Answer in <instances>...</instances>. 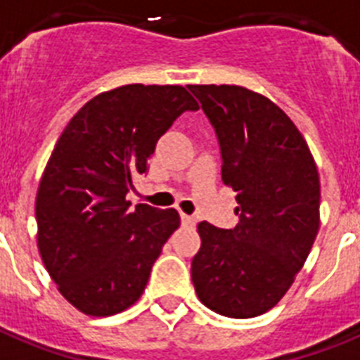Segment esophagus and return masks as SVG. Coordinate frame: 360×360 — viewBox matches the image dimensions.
I'll return each mask as SVG.
<instances>
[{
	"label": "esophagus",
	"instance_id": "1",
	"mask_svg": "<svg viewBox=\"0 0 360 360\" xmlns=\"http://www.w3.org/2000/svg\"><path fill=\"white\" fill-rule=\"evenodd\" d=\"M180 217H182L184 226H195V224H197V219H195L193 215H186V213H182Z\"/></svg>",
	"mask_w": 360,
	"mask_h": 360
}]
</instances>
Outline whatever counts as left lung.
Here are the masks:
<instances>
[{"instance_id": "obj_1", "label": "left lung", "mask_w": 360, "mask_h": 360, "mask_svg": "<svg viewBox=\"0 0 360 360\" xmlns=\"http://www.w3.org/2000/svg\"><path fill=\"white\" fill-rule=\"evenodd\" d=\"M215 129L222 182L239 222L198 224L191 280L202 304L230 319L266 313L285 296L320 226V178L304 136L280 106L243 86H187Z\"/></svg>"}]
</instances>
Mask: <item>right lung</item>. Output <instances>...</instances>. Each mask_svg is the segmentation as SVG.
I'll return each instance as SVG.
<instances>
[{
    "label": "right lung",
    "mask_w": 360,
    "mask_h": 360,
    "mask_svg": "<svg viewBox=\"0 0 360 360\" xmlns=\"http://www.w3.org/2000/svg\"><path fill=\"white\" fill-rule=\"evenodd\" d=\"M187 110L198 105L182 86L127 84L88 101L56 141L38 186V250L62 296L84 314L136 304L180 226L176 210L129 212L127 193Z\"/></svg>",
    "instance_id": "add662e5"
}]
</instances>
